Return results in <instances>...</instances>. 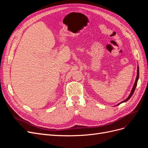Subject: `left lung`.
Returning a JSON list of instances; mask_svg holds the SVG:
<instances>
[{
  "label": "left lung",
  "mask_w": 148,
  "mask_h": 148,
  "mask_svg": "<svg viewBox=\"0 0 148 148\" xmlns=\"http://www.w3.org/2000/svg\"><path fill=\"white\" fill-rule=\"evenodd\" d=\"M138 79H139V66H138V67H137V75H136V78L135 82V83H134V85H133V88H132V89L130 94V95L128 96V97L126 99L123 101L122 102H121L119 103V104H118L117 105H116V106L120 105V104H122V103H123V102H127V101H128L130 99V97L132 96L133 94L134 93V91H135V88H136V85H137V83H138Z\"/></svg>",
  "instance_id": "8db88e82"
}]
</instances>
